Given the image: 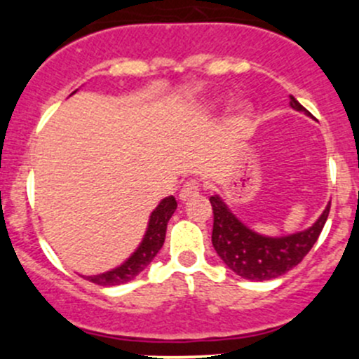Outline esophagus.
I'll use <instances>...</instances> for the list:
<instances>
[{"instance_id": "34e87169", "label": "esophagus", "mask_w": 359, "mask_h": 359, "mask_svg": "<svg viewBox=\"0 0 359 359\" xmlns=\"http://www.w3.org/2000/svg\"><path fill=\"white\" fill-rule=\"evenodd\" d=\"M200 191H201L200 182H196V180H189V182L184 184V187L180 189L179 196L182 201H189V200H194V198L200 196Z\"/></svg>"}]
</instances>
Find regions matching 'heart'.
<instances>
[{
    "label": "heart",
    "mask_w": 359,
    "mask_h": 359,
    "mask_svg": "<svg viewBox=\"0 0 359 359\" xmlns=\"http://www.w3.org/2000/svg\"><path fill=\"white\" fill-rule=\"evenodd\" d=\"M236 111H238V112H245V111H247V106H245V104H238Z\"/></svg>",
    "instance_id": "obj_1"
}]
</instances>
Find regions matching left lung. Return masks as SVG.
<instances>
[{
	"label": "left lung",
	"instance_id": "left-lung-1",
	"mask_svg": "<svg viewBox=\"0 0 359 359\" xmlns=\"http://www.w3.org/2000/svg\"><path fill=\"white\" fill-rule=\"evenodd\" d=\"M290 106L295 111L311 116V112L300 106L299 100L292 95ZM210 203L213 210V248L231 271L252 281L273 280L302 262L304 257L320 238L330 213V203H328L320 219L309 229L288 236L269 238L245 226L219 194L210 196Z\"/></svg>",
	"mask_w": 359,
	"mask_h": 359
}]
</instances>
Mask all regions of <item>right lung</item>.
<instances>
[{"mask_svg":"<svg viewBox=\"0 0 359 359\" xmlns=\"http://www.w3.org/2000/svg\"><path fill=\"white\" fill-rule=\"evenodd\" d=\"M177 208V201L173 196L165 198L159 201V205L151 213L149 224H147V231L142 238V243L139 248L121 264V266L114 267V269L107 271L102 274H93V276H83L92 283L100 285V287H116V285H123L126 281H132L139 273H142L156 253L161 250L165 243L166 234V224H168L170 217L173 215Z\"/></svg>","mask_w":359,"mask_h":359,"instance_id":"add662e5","label":"right lung"}]
</instances>
